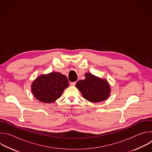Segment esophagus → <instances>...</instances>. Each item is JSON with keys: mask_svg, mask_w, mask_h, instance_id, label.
Here are the masks:
<instances>
[{"mask_svg": "<svg viewBox=\"0 0 152 152\" xmlns=\"http://www.w3.org/2000/svg\"><path fill=\"white\" fill-rule=\"evenodd\" d=\"M76 85V82H71L70 83V85L71 86H75Z\"/></svg>", "mask_w": 152, "mask_h": 152, "instance_id": "obj_1", "label": "esophagus"}]
</instances>
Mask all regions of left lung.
I'll return each instance as SVG.
<instances>
[{
    "label": "left lung",
    "mask_w": 152,
    "mask_h": 152,
    "mask_svg": "<svg viewBox=\"0 0 152 152\" xmlns=\"http://www.w3.org/2000/svg\"><path fill=\"white\" fill-rule=\"evenodd\" d=\"M85 76L84 80H80L76 84L83 97L91 103H99L107 99L111 92L107 80L89 73H86Z\"/></svg>",
    "instance_id": "left-lung-1"
}]
</instances>
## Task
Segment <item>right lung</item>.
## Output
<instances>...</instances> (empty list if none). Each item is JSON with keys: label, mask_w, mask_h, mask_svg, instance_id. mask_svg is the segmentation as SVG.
<instances>
[{"label": "right lung", "mask_w": 152, "mask_h": 152, "mask_svg": "<svg viewBox=\"0 0 152 152\" xmlns=\"http://www.w3.org/2000/svg\"><path fill=\"white\" fill-rule=\"evenodd\" d=\"M69 85L67 77L59 72H51L38 76L31 84L34 96L41 102L52 103L62 95Z\"/></svg>", "instance_id": "add662e5"}]
</instances>
